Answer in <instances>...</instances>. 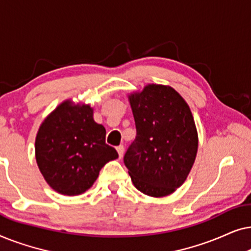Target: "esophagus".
Segmentation results:
<instances>
[{
    "label": "esophagus",
    "instance_id": "obj_1",
    "mask_svg": "<svg viewBox=\"0 0 251 251\" xmlns=\"http://www.w3.org/2000/svg\"><path fill=\"white\" fill-rule=\"evenodd\" d=\"M116 151H118L119 156L122 157L123 156V153H125V147H123L122 145H120V146L116 147Z\"/></svg>",
    "mask_w": 251,
    "mask_h": 251
}]
</instances>
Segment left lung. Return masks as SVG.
Segmentation results:
<instances>
[{
  "mask_svg": "<svg viewBox=\"0 0 251 251\" xmlns=\"http://www.w3.org/2000/svg\"><path fill=\"white\" fill-rule=\"evenodd\" d=\"M136 138L123 157L137 190L154 198L183 185L198 152V131L187 102L171 87L149 84L129 96Z\"/></svg>",
  "mask_w": 251,
  "mask_h": 251,
  "instance_id": "obj_1",
  "label": "left lung"
}]
</instances>
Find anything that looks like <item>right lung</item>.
I'll return each mask as SVG.
<instances>
[{
    "label": "right lung",
    "instance_id": "add662e5",
    "mask_svg": "<svg viewBox=\"0 0 251 251\" xmlns=\"http://www.w3.org/2000/svg\"><path fill=\"white\" fill-rule=\"evenodd\" d=\"M105 137L90 105L61 102L42 122L35 139L36 162L47 183L71 197L89 190L101 168L119 157Z\"/></svg>",
    "mask_w": 251,
    "mask_h": 251
}]
</instances>
